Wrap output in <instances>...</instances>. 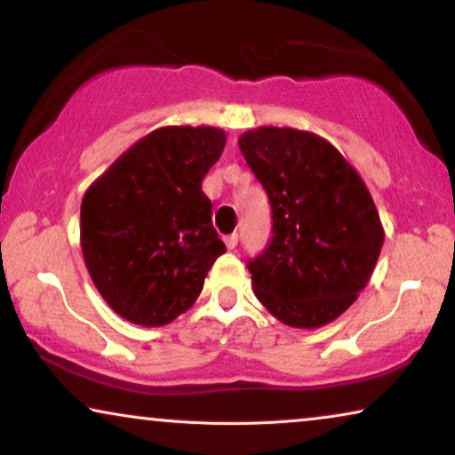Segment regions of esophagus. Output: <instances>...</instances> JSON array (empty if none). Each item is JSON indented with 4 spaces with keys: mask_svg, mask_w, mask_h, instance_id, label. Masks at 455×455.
I'll return each instance as SVG.
<instances>
[{
    "mask_svg": "<svg viewBox=\"0 0 455 455\" xmlns=\"http://www.w3.org/2000/svg\"><path fill=\"white\" fill-rule=\"evenodd\" d=\"M223 242H226V246L229 248V251H234L235 246H238V234H229L223 238Z\"/></svg>",
    "mask_w": 455,
    "mask_h": 455,
    "instance_id": "34e87169",
    "label": "esophagus"
}]
</instances>
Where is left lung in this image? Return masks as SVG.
<instances>
[{
	"mask_svg": "<svg viewBox=\"0 0 455 455\" xmlns=\"http://www.w3.org/2000/svg\"><path fill=\"white\" fill-rule=\"evenodd\" d=\"M238 145L271 203L273 235L248 260L254 294L285 325H327L366 288L381 254L371 192L344 155L313 132L263 126Z\"/></svg>",
	"mask_w": 455,
	"mask_h": 455,
	"instance_id": "8db88e82",
	"label": "left lung"
}]
</instances>
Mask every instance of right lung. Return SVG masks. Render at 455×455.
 I'll return each mask as SVG.
<instances>
[{
	"mask_svg": "<svg viewBox=\"0 0 455 455\" xmlns=\"http://www.w3.org/2000/svg\"><path fill=\"white\" fill-rule=\"evenodd\" d=\"M226 132L153 130L91 184L80 207V246L99 294L130 323L159 327L188 310L226 244L211 223L203 178Z\"/></svg>",
	"mask_w": 455,
	"mask_h": 455,
	"instance_id": "add662e5",
	"label": "right lung"
}]
</instances>
